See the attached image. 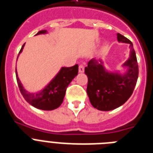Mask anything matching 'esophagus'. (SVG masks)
I'll return each instance as SVG.
<instances>
[{
  "label": "esophagus",
  "instance_id": "esophagus-1",
  "mask_svg": "<svg viewBox=\"0 0 153 153\" xmlns=\"http://www.w3.org/2000/svg\"><path fill=\"white\" fill-rule=\"evenodd\" d=\"M84 65H79V72H80V73H84Z\"/></svg>",
  "mask_w": 153,
  "mask_h": 153
}]
</instances>
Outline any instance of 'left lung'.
I'll list each match as a JSON object with an SVG mask.
<instances>
[{
	"instance_id": "1",
	"label": "left lung",
	"mask_w": 153,
	"mask_h": 153,
	"mask_svg": "<svg viewBox=\"0 0 153 153\" xmlns=\"http://www.w3.org/2000/svg\"><path fill=\"white\" fill-rule=\"evenodd\" d=\"M118 40L129 43L130 47V56L124 64L128 67L125 75L108 73L101 61L96 59L90 60L84 69L88 76L87 93L91 105L100 111H111L124 104L134 92L138 78V64L133 43L119 33Z\"/></svg>"
}]
</instances>
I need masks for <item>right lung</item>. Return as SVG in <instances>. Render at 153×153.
<instances>
[{
	"instance_id": "obj_1",
	"label": "right lung",
	"mask_w": 153,
	"mask_h": 153,
	"mask_svg": "<svg viewBox=\"0 0 153 153\" xmlns=\"http://www.w3.org/2000/svg\"><path fill=\"white\" fill-rule=\"evenodd\" d=\"M46 30H39L36 35L45 34ZM24 44L19 51L20 53L23 51ZM78 74V65H75L72 67H63L60 72L53 78L52 81L42 90L37 94H32L27 91L19 80L16 69V80L19 91L22 96H24L27 102L32 105L33 107L43 111H52L59 107L63 102L65 91L68 85L73 80V79Z\"/></svg>"
}]
</instances>
